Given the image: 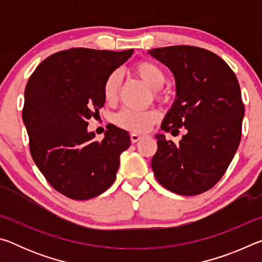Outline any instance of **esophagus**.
<instances>
[{"label":"esophagus","instance_id":"1","mask_svg":"<svg viewBox=\"0 0 262 262\" xmlns=\"http://www.w3.org/2000/svg\"><path fill=\"white\" fill-rule=\"evenodd\" d=\"M142 137H143V135L137 134V133H132V134H130V140H132L133 143H136V142L140 141Z\"/></svg>","mask_w":262,"mask_h":262}]
</instances>
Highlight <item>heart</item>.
<instances>
[{
    "mask_svg": "<svg viewBox=\"0 0 262 262\" xmlns=\"http://www.w3.org/2000/svg\"><path fill=\"white\" fill-rule=\"evenodd\" d=\"M134 72L141 78L145 85L155 91L157 98H166V94H162L161 89L166 81V75L164 70L158 64L151 61H140L134 66ZM119 86H120V76L119 74L113 73L105 79L103 86V95L106 101H114L117 98ZM158 119V113L156 111H133L122 110L115 115L114 120L119 126L125 129L144 133L149 130Z\"/></svg>",
    "mask_w": 262,
    "mask_h": 262,
    "instance_id": "b5f03b06",
    "label": "heart"
}]
</instances>
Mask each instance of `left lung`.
I'll return each mask as SVG.
<instances>
[{
	"label": "left lung",
	"mask_w": 262,
	"mask_h": 262,
	"mask_svg": "<svg viewBox=\"0 0 262 262\" xmlns=\"http://www.w3.org/2000/svg\"><path fill=\"white\" fill-rule=\"evenodd\" d=\"M149 54L171 70L176 99L161 128L186 134L179 143L156 134L151 168L158 183L185 196L217 184L236 154L245 107L238 79L227 62L200 47L168 46Z\"/></svg>",
	"instance_id": "1"
}]
</instances>
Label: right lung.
<instances>
[{
    "mask_svg": "<svg viewBox=\"0 0 262 262\" xmlns=\"http://www.w3.org/2000/svg\"><path fill=\"white\" fill-rule=\"evenodd\" d=\"M133 53L70 48L42 61L26 84L23 121L31 155L52 187L73 200L104 193L129 148L128 132L114 125L95 141L88 120L105 104V79Z\"/></svg>",
    "mask_w": 262,
    "mask_h": 262,
    "instance_id": "1",
    "label": "right lung"
}]
</instances>
